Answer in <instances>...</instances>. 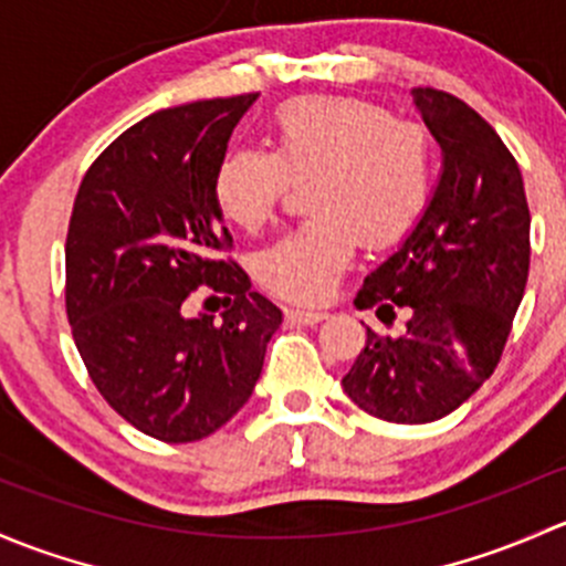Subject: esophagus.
<instances>
[{
  "label": "esophagus",
  "mask_w": 566,
  "mask_h": 566,
  "mask_svg": "<svg viewBox=\"0 0 566 566\" xmlns=\"http://www.w3.org/2000/svg\"><path fill=\"white\" fill-rule=\"evenodd\" d=\"M324 318H326L324 311H305V307H289V311H285V322H291V324L313 326V324L324 322Z\"/></svg>",
  "instance_id": "34e87169"
}]
</instances>
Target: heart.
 I'll use <instances>...</instances> for the list:
<instances>
[{"label": "heart", "instance_id": "heart-1", "mask_svg": "<svg viewBox=\"0 0 566 566\" xmlns=\"http://www.w3.org/2000/svg\"><path fill=\"white\" fill-rule=\"evenodd\" d=\"M311 218L261 250L255 275L283 300L316 305L335 291L359 242L389 248L422 218L433 188L430 138L357 97H300L275 114L270 153L234 149L214 174L226 220L259 231L289 179L311 177Z\"/></svg>", "mask_w": 566, "mask_h": 566}]
</instances>
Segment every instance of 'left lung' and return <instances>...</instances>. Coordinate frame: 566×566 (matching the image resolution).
Here are the masks:
<instances>
[{
  "instance_id": "8db88e82",
  "label": "left lung",
  "mask_w": 566,
  "mask_h": 566,
  "mask_svg": "<svg viewBox=\"0 0 566 566\" xmlns=\"http://www.w3.org/2000/svg\"><path fill=\"white\" fill-rule=\"evenodd\" d=\"M413 106L441 147L422 218L365 277L354 305L406 332L376 335L343 376L370 417L422 424L447 417L496 370L528 281V214L521 168L499 133L455 95L419 86Z\"/></svg>"
}]
</instances>
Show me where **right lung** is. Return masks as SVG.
I'll return each instance as SVG.
<instances>
[{"label": "right lung", "mask_w": 566, "mask_h": 566, "mask_svg": "<svg viewBox=\"0 0 566 566\" xmlns=\"http://www.w3.org/2000/svg\"><path fill=\"white\" fill-rule=\"evenodd\" d=\"M259 95L163 108L127 127L81 179L65 244L75 346L133 428L188 444L248 403L283 322L237 261L214 201L229 138ZM201 284L235 296L214 323L184 316ZM231 302V300H229Z\"/></svg>", "instance_id": "obj_1"}]
</instances>
